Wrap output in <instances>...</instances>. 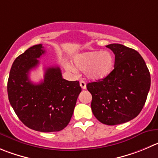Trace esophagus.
<instances>
[{"label": "esophagus", "instance_id": "obj_1", "mask_svg": "<svg viewBox=\"0 0 158 158\" xmlns=\"http://www.w3.org/2000/svg\"><path fill=\"white\" fill-rule=\"evenodd\" d=\"M80 85H81V87L82 89H85V88H86V83H85L84 81H81Z\"/></svg>", "mask_w": 158, "mask_h": 158}]
</instances>
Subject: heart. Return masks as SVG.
<instances>
[{
	"label": "heart",
	"instance_id": "heart-1",
	"mask_svg": "<svg viewBox=\"0 0 158 158\" xmlns=\"http://www.w3.org/2000/svg\"><path fill=\"white\" fill-rule=\"evenodd\" d=\"M76 67L86 72L89 79L93 81L102 80L110 74L113 70L114 57L108 51H90L77 55L73 59ZM73 70L71 66H67Z\"/></svg>",
	"mask_w": 158,
	"mask_h": 158
}]
</instances>
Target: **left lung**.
I'll return each mask as SVG.
<instances>
[{
    "label": "left lung",
    "mask_w": 158,
    "mask_h": 158,
    "mask_svg": "<svg viewBox=\"0 0 158 158\" xmlns=\"http://www.w3.org/2000/svg\"><path fill=\"white\" fill-rule=\"evenodd\" d=\"M106 47L115 54L114 69L102 80L91 82V110L99 122L109 126L127 123L139 115L147 100L151 74L140 54L121 44Z\"/></svg>",
    "instance_id": "1"
}]
</instances>
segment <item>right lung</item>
<instances>
[{"mask_svg":"<svg viewBox=\"0 0 158 158\" xmlns=\"http://www.w3.org/2000/svg\"><path fill=\"white\" fill-rule=\"evenodd\" d=\"M42 44L28 48L13 63L7 81V95L19 119L28 128L44 133L60 131L70 123L78 95L79 81L62 77L58 67H47L40 84L29 80L30 70L45 53Z\"/></svg>","mask_w":158,"mask_h":158,"instance_id":"right-lung-1","label":"right lung"}]
</instances>
